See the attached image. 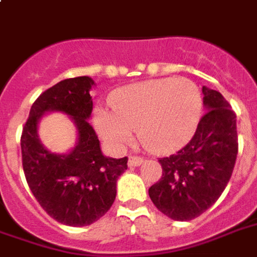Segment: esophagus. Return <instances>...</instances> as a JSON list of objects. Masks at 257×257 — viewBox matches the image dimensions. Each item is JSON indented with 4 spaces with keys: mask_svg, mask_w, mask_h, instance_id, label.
<instances>
[{
    "mask_svg": "<svg viewBox=\"0 0 257 257\" xmlns=\"http://www.w3.org/2000/svg\"><path fill=\"white\" fill-rule=\"evenodd\" d=\"M143 164V159L141 157H136V156H131L128 159V166L129 167H139Z\"/></svg>",
    "mask_w": 257,
    "mask_h": 257,
    "instance_id": "obj_1",
    "label": "esophagus"
}]
</instances>
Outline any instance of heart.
<instances>
[{"mask_svg": "<svg viewBox=\"0 0 257 257\" xmlns=\"http://www.w3.org/2000/svg\"><path fill=\"white\" fill-rule=\"evenodd\" d=\"M111 108L94 112V126L111 147L125 146L138 129L142 146L166 154L184 147L195 135L203 112V96L189 79H153L116 90Z\"/></svg>", "mask_w": 257, "mask_h": 257, "instance_id": "heart-1", "label": "heart"}]
</instances>
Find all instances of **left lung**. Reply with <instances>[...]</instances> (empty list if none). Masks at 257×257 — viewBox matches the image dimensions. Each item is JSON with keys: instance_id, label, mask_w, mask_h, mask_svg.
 I'll return each mask as SVG.
<instances>
[{"instance_id": "8db88e82", "label": "left lung", "mask_w": 257, "mask_h": 257, "mask_svg": "<svg viewBox=\"0 0 257 257\" xmlns=\"http://www.w3.org/2000/svg\"><path fill=\"white\" fill-rule=\"evenodd\" d=\"M206 114L191 142L160 159L163 177L149 188L154 206L175 221L196 218L216 203L232 175L238 134L236 115L220 91L203 86Z\"/></svg>"}]
</instances>
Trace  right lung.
<instances>
[{
	"mask_svg": "<svg viewBox=\"0 0 257 257\" xmlns=\"http://www.w3.org/2000/svg\"><path fill=\"white\" fill-rule=\"evenodd\" d=\"M94 80L78 76L61 80L37 97L22 138V164L29 188L48 216L69 227H85L97 221L114 203L116 181L128 159H112L101 153L100 141L89 123ZM58 110L71 116L78 141L71 152L51 154L38 138L42 115Z\"/></svg>",
	"mask_w": 257,
	"mask_h": 257,
	"instance_id": "add662e5",
	"label": "right lung"
}]
</instances>
